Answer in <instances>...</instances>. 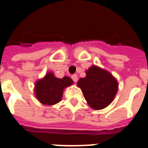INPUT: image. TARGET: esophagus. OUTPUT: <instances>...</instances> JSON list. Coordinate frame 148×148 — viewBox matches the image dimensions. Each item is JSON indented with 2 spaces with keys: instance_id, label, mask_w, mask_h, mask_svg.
<instances>
[{
  "instance_id": "esophagus-1",
  "label": "esophagus",
  "mask_w": 148,
  "mask_h": 148,
  "mask_svg": "<svg viewBox=\"0 0 148 148\" xmlns=\"http://www.w3.org/2000/svg\"><path fill=\"white\" fill-rule=\"evenodd\" d=\"M71 78L73 79V81H74V82H77V76L76 74H73V75L71 76Z\"/></svg>"
}]
</instances>
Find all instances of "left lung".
I'll return each mask as SVG.
<instances>
[{
	"label": "left lung",
	"mask_w": 148,
	"mask_h": 148,
	"mask_svg": "<svg viewBox=\"0 0 148 148\" xmlns=\"http://www.w3.org/2000/svg\"><path fill=\"white\" fill-rule=\"evenodd\" d=\"M86 76L80 78V87L88 105L100 110L109 106L118 90V83L112 74L97 66H92L86 71Z\"/></svg>",
	"instance_id": "obj_1"
}]
</instances>
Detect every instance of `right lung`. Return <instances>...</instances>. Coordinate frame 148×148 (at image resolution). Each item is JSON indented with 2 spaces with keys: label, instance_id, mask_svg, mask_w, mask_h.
<instances>
[{
  "label": "right lung",
  "instance_id": "add662e5",
  "mask_svg": "<svg viewBox=\"0 0 148 148\" xmlns=\"http://www.w3.org/2000/svg\"><path fill=\"white\" fill-rule=\"evenodd\" d=\"M73 83L71 77L65 76L62 78H58L52 72H48L45 77L36 82L35 95L42 105L53 106L61 101L65 88Z\"/></svg>",
  "mask_w": 148,
  "mask_h": 148
}]
</instances>
